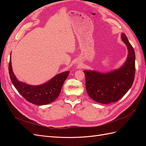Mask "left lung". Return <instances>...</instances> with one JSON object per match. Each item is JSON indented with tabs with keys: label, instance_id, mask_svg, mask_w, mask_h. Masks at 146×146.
<instances>
[{
	"label": "left lung",
	"instance_id": "8db88e82",
	"mask_svg": "<svg viewBox=\"0 0 146 146\" xmlns=\"http://www.w3.org/2000/svg\"><path fill=\"white\" fill-rule=\"evenodd\" d=\"M121 40L127 47L126 61L120 68L107 72L84 70L88 94L97 102L108 104L116 102L130 90L135 79V53L124 33Z\"/></svg>",
	"mask_w": 146,
	"mask_h": 146
}]
</instances>
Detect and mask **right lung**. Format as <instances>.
<instances>
[{
  "mask_svg": "<svg viewBox=\"0 0 146 146\" xmlns=\"http://www.w3.org/2000/svg\"><path fill=\"white\" fill-rule=\"evenodd\" d=\"M11 59L10 55L8 70L11 81L17 91L28 102L35 105H43L53 102L58 98L69 71L57 74L41 85H31L17 80L13 71Z\"/></svg>",
  "mask_w": 146,
  "mask_h": 146,
  "instance_id": "right-lung-1",
  "label": "right lung"
}]
</instances>
